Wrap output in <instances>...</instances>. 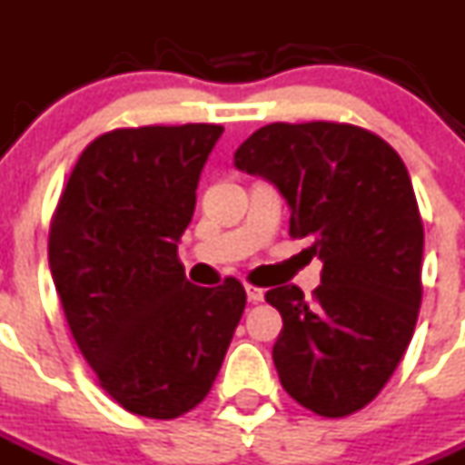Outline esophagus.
<instances>
[{"label":"esophagus","instance_id":"obj_1","mask_svg":"<svg viewBox=\"0 0 465 465\" xmlns=\"http://www.w3.org/2000/svg\"><path fill=\"white\" fill-rule=\"evenodd\" d=\"M245 292H248V300H251V302H262L264 300V291L260 286L245 283Z\"/></svg>","mask_w":465,"mask_h":465}]
</instances>
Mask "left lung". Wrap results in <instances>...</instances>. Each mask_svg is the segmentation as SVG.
I'll return each instance as SVG.
<instances>
[{
    "label": "left lung",
    "mask_w": 465,
    "mask_h": 465,
    "mask_svg": "<svg viewBox=\"0 0 465 465\" xmlns=\"http://www.w3.org/2000/svg\"><path fill=\"white\" fill-rule=\"evenodd\" d=\"M233 165L274 182L291 236L323 262L312 302L298 286L264 295L283 319L281 385L319 416H350L385 388L419 319L423 222L407 165L373 132L323 120L264 124Z\"/></svg>",
    "instance_id": "left-lung-1"
}]
</instances>
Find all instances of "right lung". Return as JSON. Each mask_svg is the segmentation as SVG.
<instances>
[{"mask_svg": "<svg viewBox=\"0 0 465 465\" xmlns=\"http://www.w3.org/2000/svg\"><path fill=\"white\" fill-rule=\"evenodd\" d=\"M222 124H148L96 136L49 226L70 333L120 407L170 420L213 388L245 310L239 279L193 286L177 243Z\"/></svg>", "mask_w": 465, "mask_h": 465, "instance_id": "right-lung-1", "label": "right lung"}]
</instances>
